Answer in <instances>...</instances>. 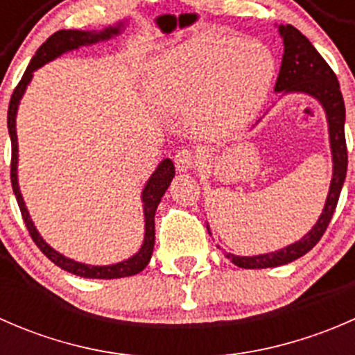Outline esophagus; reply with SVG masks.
Here are the masks:
<instances>
[{"label": "esophagus", "mask_w": 355, "mask_h": 355, "mask_svg": "<svg viewBox=\"0 0 355 355\" xmlns=\"http://www.w3.org/2000/svg\"><path fill=\"white\" fill-rule=\"evenodd\" d=\"M173 161H175V166H177V170L182 171V173H185V171H189L194 168L196 156L191 149H180V151H177V155H175Z\"/></svg>", "instance_id": "esophagus-1"}]
</instances>
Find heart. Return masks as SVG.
Returning a JSON list of instances; mask_svg holds the SVG:
<instances>
[{
    "label": "heart",
    "mask_w": 355,
    "mask_h": 355,
    "mask_svg": "<svg viewBox=\"0 0 355 355\" xmlns=\"http://www.w3.org/2000/svg\"><path fill=\"white\" fill-rule=\"evenodd\" d=\"M275 78L270 48L256 39L200 34L149 65V91L159 105L189 111L209 137L234 134L259 111Z\"/></svg>",
    "instance_id": "obj_1"
}]
</instances>
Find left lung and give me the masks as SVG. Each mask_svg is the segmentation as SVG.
<instances>
[{
    "instance_id": "obj_1",
    "label": "left lung",
    "mask_w": 355,
    "mask_h": 355,
    "mask_svg": "<svg viewBox=\"0 0 355 355\" xmlns=\"http://www.w3.org/2000/svg\"><path fill=\"white\" fill-rule=\"evenodd\" d=\"M282 39H284V58H282L280 73H278L275 92L282 94H307L316 99L323 106L328 121V135H330L333 175L328 191L323 213L318 218L314 227L304 235L300 241L275 252L257 254V256H235L225 252V256L239 268L245 270H263V268H277L299 259L309 252L327 232L330 220L335 213L340 192L347 175V146H345V105H343L340 84L336 75L316 51L309 39L300 34L293 25H278ZM209 232V227H207ZM211 234V232H209Z\"/></svg>"
}]
</instances>
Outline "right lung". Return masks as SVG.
<instances>
[{
    "label": "right lung",
    "mask_w": 355,
    "mask_h": 355,
    "mask_svg": "<svg viewBox=\"0 0 355 355\" xmlns=\"http://www.w3.org/2000/svg\"><path fill=\"white\" fill-rule=\"evenodd\" d=\"M125 28V20H120L118 24L105 27L103 31H58L48 37V41L41 46V48L35 51L34 58L28 63L27 70H25L22 80L19 82V85L13 91L12 99H10L8 106V134L12 139V187L15 192L17 202H19L20 213L25 221V227H27L28 234H31L32 241L35 242V245L42 250L46 257H48L51 263H55L56 266H60L62 270L68 271L71 275H77L82 278H99V280H113V278H123V277H132V275H137L144 270L149 264L153 256V249H155V214L157 209V204L161 202V198L164 196L166 189L170 187L171 180L175 177V166L173 161L170 157L161 161L155 170V173L149 177V180L146 182L144 189H142V207H144V242H142L141 249L134 254L128 259L120 261L116 264H108V266H94V264H85L78 263V261L70 259V257L63 256L58 250L53 249L44 239L41 237V234L37 232V228L34 227V221L31 220V214H28L27 206H25V200L22 198V192L19 187V175H17V166H19V139H17V111H19L20 99L24 98V92L27 89V85L31 84L32 77H34V71L37 68H41L46 63L53 62L58 56L65 55L68 51H73V49L82 48V46H92L98 44L101 41H108V39L114 37V35L121 34V31Z\"/></svg>",
    "instance_id": "1"
}]
</instances>
